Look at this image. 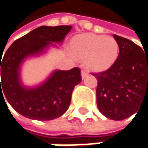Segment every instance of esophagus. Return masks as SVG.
Listing matches in <instances>:
<instances>
[{"label":"esophagus","instance_id":"1","mask_svg":"<svg viewBox=\"0 0 148 148\" xmlns=\"http://www.w3.org/2000/svg\"><path fill=\"white\" fill-rule=\"evenodd\" d=\"M87 75H88V72H87L86 70H82V71H81V78H82V79L86 78Z\"/></svg>","mask_w":148,"mask_h":148}]
</instances>
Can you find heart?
<instances>
[{
    "label": "heart",
    "mask_w": 148,
    "mask_h": 148,
    "mask_svg": "<svg viewBox=\"0 0 148 148\" xmlns=\"http://www.w3.org/2000/svg\"><path fill=\"white\" fill-rule=\"evenodd\" d=\"M70 49L76 58L85 60L86 67L93 72L109 69L119 56V45L115 38L92 33L74 37Z\"/></svg>",
    "instance_id": "1"
}]
</instances>
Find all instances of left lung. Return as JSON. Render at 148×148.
Wrapping results in <instances>:
<instances>
[{
  "label": "left lung",
  "mask_w": 148,
  "mask_h": 148,
  "mask_svg": "<svg viewBox=\"0 0 148 148\" xmlns=\"http://www.w3.org/2000/svg\"><path fill=\"white\" fill-rule=\"evenodd\" d=\"M119 56L111 68L92 74L99 111L107 118L120 121L134 114L148 96V54L131 40L113 35Z\"/></svg>",
  "instance_id": "left-lung-1"
}]
</instances>
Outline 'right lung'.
Listing matches in <instances>:
<instances>
[{"instance_id":"add662e5","label":"right lung","mask_w":148,"mask_h":148,"mask_svg":"<svg viewBox=\"0 0 148 148\" xmlns=\"http://www.w3.org/2000/svg\"><path fill=\"white\" fill-rule=\"evenodd\" d=\"M71 29V25L38 27L15 40L0 59V98L4 101L6 98L23 116L49 121L62 116L69 109L74 86L81 81L78 68L55 70L42 84L33 87L22 84L20 69L27 58L40 56L50 46L56 47L54 43L61 44Z\"/></svg>"}]
</instances>
